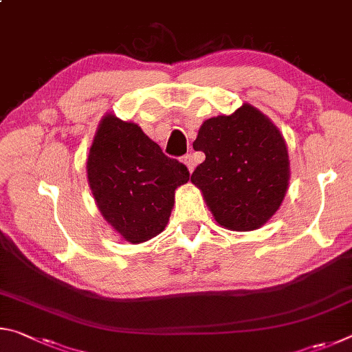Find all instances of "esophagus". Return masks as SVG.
<instances>
[{"mask_svg":"<svg viewBox=\"0 0 352 352\" xmlns=\"http://www.w3.org/2000/svg\"><path fill=\"white\" fill-rule=\"evenodd\" d=\"M183 163L186 164V168H188L189 172L194 170V168H195V160H194L192 155H190V153L184 155V157H183Z\"/></svg>","mask_w":352,"mask_h":352,"instance_id":"1","label":"esophagus"}]
</instances>
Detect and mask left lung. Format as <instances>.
Here are the masks:
<instances>
[{
	"mask_svg": "<svg viewBox=\"0 0 352 352\" xmlns=\"http://www.w3.org/2000/svg\"><path fill=\"white\" fill-rule=\"evenodd\" d=\"M192 146L206 158L190 182L220 226L253 231L275 216L289 188L290 160L284 136L264 113L243 104L206 119Z\"/></svg>",
	"mask_w": 352,
	"mask_h": 352,
	"instance_id": "left-lung-1",
	"label": "left lung"
}]
</instances>
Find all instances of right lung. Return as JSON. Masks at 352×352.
<instances>
[{
  "label": "right lung",
  "instance_id": "right-lung-1",
  "mask_svg": "<svg viewBox=\"0 0 352 352\" xmlns=\"http://www.w3.org/2000/svg\"><path fill=\"white\" fill-rule=\"evenodd\" d=\"M87 178L105 222L121 239L141 243L166 228L175 189L188 183L189 170L138 124L107 113L88 152Z\"/></svg>",
  "mask_w": 352,
  "mask_h": 352
}]
</instances>
